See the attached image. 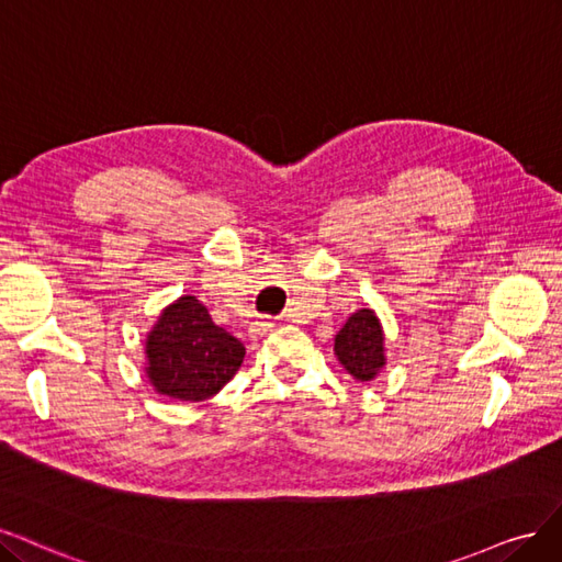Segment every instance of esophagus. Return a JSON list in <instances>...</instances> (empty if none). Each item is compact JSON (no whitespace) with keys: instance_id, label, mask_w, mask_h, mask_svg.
<instances>
[{"instance_id":"1","label":"esophagus","mask_w":562,"mask_h":562,"mask_svg":"<svg viewBox=\"0 0 562 562\" xmlns=\"http://www.w3.org/2000/svg\"><path fill=\"white\" fill-rule=\"evenodd\" d=\"M268 331H273V322H270L268 317H263V319H259L257 324H255V329H251V336H266Z\"/></svg>"}]
</instances>
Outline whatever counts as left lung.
Returning <instances> with one entry per match:
<instances>
[{
	"instance_id": "8db88e82",
	"label": "left lung",
	"mask_w": 562,
	"mask_h": 562,
	"mask_svg": "<svg viewBox=\"0 0 562 562\" xmlns=\"http://www.w3.org/2000/svg\"><path fill=\"white\" fill-rule=\"evenodd\" d=\"M334 355L359 383H369L385 369V331L371 307H359L334 338Z\"/></svg>"
}]
</instances>
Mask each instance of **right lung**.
Returning a JSON list of instances; mask_svg holds the SVG:
<instances>
[{"instance_id": "add662e5", "label": "right lung", "mask_w": 562, "mask_h": 562, "mask_svg": "<svg viewBox=\"0 0 562 562\" xmlns=\"http://www.w3.org/2000/svg\"><path fill=\"white\" fill-rule=\"evenodd\" d=\"M144 373L170 400L205 402L240 369L245 346L216 327L207 307L191 294L160 311L144 340Z\"/></svg>"}]
</instances>
